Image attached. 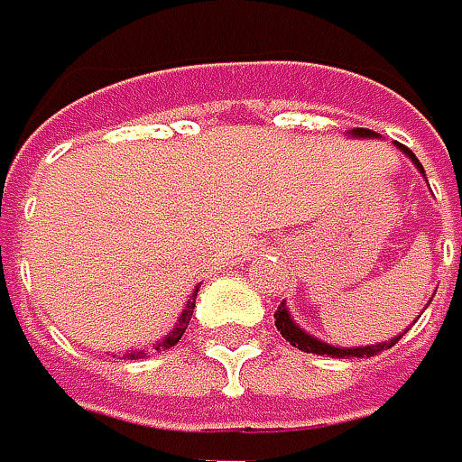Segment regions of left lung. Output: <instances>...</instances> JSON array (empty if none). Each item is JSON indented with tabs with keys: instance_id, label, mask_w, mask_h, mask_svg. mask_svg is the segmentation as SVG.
I'll use <instances>...</instances> for the list:
<instances>
[{
	"instance_id": "obj_1",
	"label": "left lung",
	"mask_w": 462,
	"mask_h": 462,
	"mask_svg": "<svg viewBox=\"0 0 462 462\" xmlns=\"http://www.w3.org/2000/svg\"><path fill=\"white\" fill-rule=\"evenodd\" d=\"M352 136L355 139H379V134H374V131H368V128H352ZM397 144V142H394ZM402 154H408L412 160V165L423 173V165L418 162V157L412 154L411 149L405 147V144H397ZM426 176V173H423ZM276 328L281 331V337L289 342L291 346H297V349H302V352H315V355H331V357H374V355H379L383 349H389V346H394L400 342V337H394V339H389V342H379V345H365V346H334L328 345V342H320L318 337L313 334H308L305 328H300L297 326V320L289 315L286 310V302H281V308L276 310ZM408 331V328H405Z\"/></svg>"
}]
</instances>
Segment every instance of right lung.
<instances>
[{
	"mask_svg": "<svg viewBox=\"0 0 462 462\" xmlns=\"http://www.w3.org/2000/svg\"><path fill=\"white\" fill-rule=\"evenodd\" d=\"M197 291H199V286L191 291V300L186 302V308H183L181 318H179V323L173 326V331H168L165 337H162V342H157L154 349H171V346L179 345V339L183 337V331H186V326H189V320H191V313H194V302H197ZM128 357L131 360H139V357H147V352L144 349H131L128 352Z\"/></svg>",
	"mask_w": 462,
	"mask_h": 462,
	"instance_id": "obj_1",
	"label": "right lung"
}]
</instances>
